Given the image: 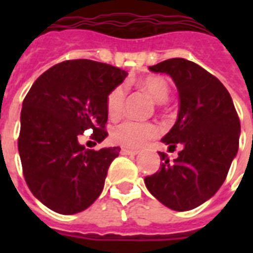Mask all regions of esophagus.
<instances>
[{
	"label": "esophagus",
	"mask_w": 253,
	"mask_h": 253,
	"mask_svg": "<svg viewBox=\"0 0 253 253\" xmlns=\"http://www.w3.org/2000/svg\"><path fill=\"white\" fill-rule=\"evenodd\" d=\"M123 155H130V156H135V155L139 154V150H130V148H126V147H123L122 150Z\"/></svg>",
	"instance_id": "obj_1"
}]
</instances>
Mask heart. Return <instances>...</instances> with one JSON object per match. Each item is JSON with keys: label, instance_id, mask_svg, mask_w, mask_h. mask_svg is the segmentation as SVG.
<instances>
[{"label": "heart", "instance_id": "1", "mask_svg": "<svg viewBox=\"0 0 253 253\" xmlns=\"http://www.w3.org/2000/svg\"><path fill=\"white\" fill-rule=\"evenodd\" d=\"M135 84L142 90L147 91L156 102L163 103L168 101L170 94V85L168 79L164 76L150 75L144 79L135 81ZM125 97H126V89L123 86L114 87L110 91V94L107 95V115L113 121L118 119L122 115ZM156 134H158V126L155 123L125 121L111 130V139L119 146L136 148L143 146L148 139L154 138Z\"/></svg>", "mask_w": 253, "mask_h": 253}]
</instances>
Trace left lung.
<instances>
[{"label": "left lung", "mask_w": 253, "mask_h": 253, "mask_svg": "<svg viewBox=\"0 0 253 253\" xmlns=\"http://www.w3.org/2000/svg\"><path fill=\"white\" fill-rule=\"evenodd\" d=\"M150 71L169 75L176 84L177 121L162 142L182 150L173 162L159 152L160 170L144 182L167 208L188 211L210 200L226 180L239 148V117L224 85L196 63L174 57Z\"/></svg>", "instance_id": "1"}]
</instances>
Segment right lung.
I'll use <instances>...</instances> for the list:
<instances>
[{"instance_id": "1", "label": "right lung", "mask_w": 253, "mask_h": 253, "mask_svg": "<svg viewBox=\"0 0 253 253\" xmlns=\"http://www.w3.org/2000/svg\"><path fill=\"white\" fill-rule=\"evenodd\" d=\"M127 72L113 65L67 60L38 77L21 111L18 151L31 193L53 211L71 215L87 209L102 192L119 147L86 150V130L101 143L107 136V95Z\"/></svg>"}]
</instances>
